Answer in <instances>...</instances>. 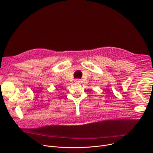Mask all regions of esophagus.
<instances>
[{"label": "esophagus", "mask_w": 153, "mask_h": 153, "mask_svg": "<svg viewBox=\"0 0 153 153\" xmlns=\"http://www.w3.org/2000/svg\"><path fill=\"white\" fill-rule=\"evenodd\" d=\"M74 82H75L76 83H79L81 82V80H80V79H75V80H74Z\"/></svg>", "instance_id": "obj_1"}]
</instances>
